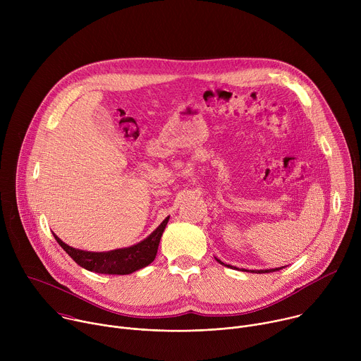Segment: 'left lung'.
Masks as SVG:
<instances>
[{"mask_svg":"<svg viewBox=\"0 0 361 361\" xmlns=\"http://www.w3.org/2000/svg\"><path fill=\"white\" fill-rule=\"evenodd\" d=\"M216 260H217L220 264L227 266V264H224L223 262H220L219 259H216ZM228 267H231V266H228ZM234 269H235V267H234ZM281 269H283V267H280V269H270V270H250V271H251V273H257V274H262V273H271V271H277V270H281ZM245 271H247V270H245Z\"/></svg>","mask_w":361,"mask_h":361,"instance_id":"1","label":"left lung"}]
</instances>
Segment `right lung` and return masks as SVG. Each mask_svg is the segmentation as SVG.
I'll list each match as a JSON object with an SVG mask.
<instances>
[{"label": "right lung", "instance_id": "obj_1", "mask_svg": "<svg viewBox=\"0 0 361 361\" xmlns=\"http://www.w3.org/2000/svg\"><path fill=\"white\" fill-rule=\"evenodd\" d=\"M169 219L170 217H167L145 240L140 241L138 244L104 252H92L73 248L63 240H60L56 234L54 237L57 243L66 250V252L82 269L98 274L124 276L131 274L140 269H144L154 262Z\"/></svg>", "mask_w": 361, "mask_h": 361}]
</instances>
